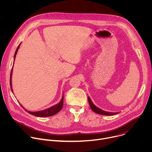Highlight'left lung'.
<instances>
[{
	"label": "left lung",
	"instance_id": "8db88e82",
	"mask_svg": "<svg viewBox=\"0 0 152 152\" xmlns=\"http://www.w3.org/2000/svg\"><path fill=\"white\" fill-rule=\"evenodd\" d=\"M88 102H89L90 107L91 108L92 111H94V113H97V114H100V115H115V114H117L118 113H110V112L104 111L101 110L100 108L97 107L93 103V102L91 101V99L89 96L88 97Z\"/></svg>",
	"mask_w": 152,
	"mask_h": 152
}]
</instances>
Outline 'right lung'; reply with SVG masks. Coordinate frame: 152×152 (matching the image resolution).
Here are the masks:
<instances>
[{
    "mask_svg": "<svg viewBox=\"0 0 152 152\" xmlns=\"http://www.w3.org/2000/svg\"><path fill=\"white\" fill-rule=\"evenodd\" d=\"M20 42L19 45L18 46L16 50H15V54H14V61H15V56H16V55H17V53L18 52V50L20 46V45H21ZM12 69L13 68H12V70H11V75H10V86H11V90L12 92V93L14 94L13 93V90H12ZM63 102H64V96H62V99L61 100H60V102L57 103L55 105H53L49 108H48V109H46L45 110H41V111H34V112H32V111H28L27 110L25 109V107L21 105L20 103V105L22 106L23 108H24L25 110H26V111H27L28 113H29L30 114H32L33 115H35L36 117H50V116H52L56 114H57L58 112H59L62 107V106H63Z\"/></svg>",
    "mask_w": 152,
    "mask_h": 152,
    "instance_id": "obj_1",
    "label": "right lung"
}]
</instances>
